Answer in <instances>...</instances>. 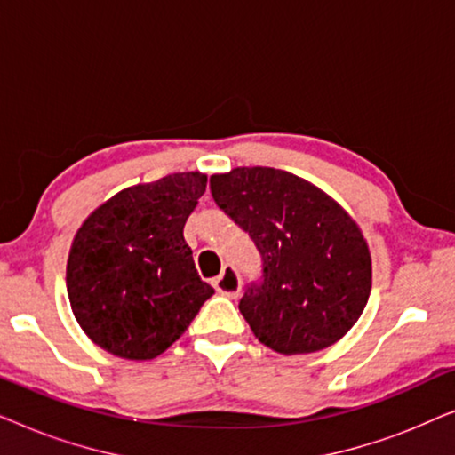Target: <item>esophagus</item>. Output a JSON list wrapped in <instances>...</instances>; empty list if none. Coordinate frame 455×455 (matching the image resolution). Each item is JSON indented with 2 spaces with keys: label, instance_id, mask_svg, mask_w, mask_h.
I'll use <instances>...</instances> for the list:
<instances>
[{
  "label": "esophagus",
  "instance_id": "34e87169",
  "mask_svg": "<svg viewBox=\"0 0 455 455\" xmlns=\"http://www.w3.org/2000/svg\"><path fill=\"white\" fill-rule=\"evenodd\" d=\"M213 285H215V290L220 291V294L228 296V298H238L242 282H240L238 271H235V267L234 265L223 267L220 275L213 279Z\"/></svg>",
  "mask_w": 455,
  "mask_h": 455
}]
</instances>
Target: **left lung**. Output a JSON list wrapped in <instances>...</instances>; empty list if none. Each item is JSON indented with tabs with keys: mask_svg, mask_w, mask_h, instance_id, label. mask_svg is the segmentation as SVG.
<instances>
[{
	"mask_svg": "<svg viewBox=\"0 0 455 455\" xmlns=\"http://www.w3.org/2000/svg\"><path fill=\"white\" fill-rule=\"evenodd\" d=\"M209 184L217 207L260 254V275L238 304L260 344L290 356L344 338L371 294L369 246L346 211L273 167H238Z\"/></svg>",
	"mask_w": 455,
	"mask_h": 455,
	"instance_id": "obj_1",
	"label": "left lung"
}]
</instances>
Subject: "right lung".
Returning <instances> with one entry per match:
<instances>
[{
    "label": "right lung",
    "mask_w": 455,
    "mask_h": 455,
    "mask_svg": "<svg viewBox=\"0 0 455 455\" xmlns=\"http://www.w3.org/2000/svg\"><path fill=\"white\" fill-rule=\"evenodd\" d=\"M207 188L198 172L139 184L101 204L68 259L72 313L103 350L151 360L182 335L215 290L198 275L184 226Z\"/></svg>",
    "instance_id": "1"
}]
</instances>
